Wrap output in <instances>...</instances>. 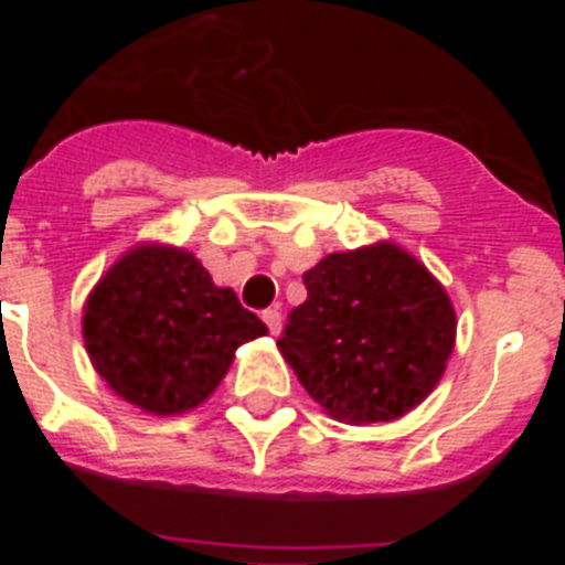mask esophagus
<instances>
[{
  "instance_id": "34e87169",
  "label": "esophagus",
  "mask_w": 565,
  "mask_h": 565,
  "mask_svg": "<svg viewBox=\"0 0 565 565\" xmlns=\"http://www.w3.org/2000/svg\"><path fill=\"white\" fill-rule=\"evenodd\" d=\"M263 319H266L268 331H271L274 337L282 331V313H279V308H268V311H263Z\"/></svg>"
}]
</instances>
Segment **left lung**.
<instances>
[{
  "label": "left lung",
  "instance_id": "left-lung-1",
  "mask_svg": "<svg viewBox=\"0 0 565 565\" xmlns=\"http://www.w3.org/2000/svg\"><path fill=\"white\" fill-rule=\"evenodd\" d=\"M277 348L308 396L344 424L396 422L436 391L456 348V308L422 259L382 239L302 274Z\"/></svg>",
  "mask_w": 565,
  "mask_h": 565
}]
</instances>
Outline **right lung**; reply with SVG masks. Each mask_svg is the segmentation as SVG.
I'll use <instances>...</instances> for the list:
<instances>
[{"mask_svg": "<svg viewBox=\"0 0 565 565\" xmlns=\"http://www.w3.org/2000/svg\"><path fill=\"white\" fill-rule=\"evenodd\" d=\"M84 348L115 396L154 416L201 407L243 342L266 337L257 313L192 252L138 243L115 259L84 302Z\"/></svg>", "mask_w": 565, "mask_h": 565, "instance_id": "add662e5", "label": "right lung"}]
</instances>
